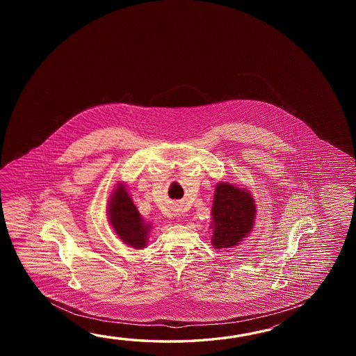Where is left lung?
<instances>
[{
	"label": "left lung",
	"instance_id": "8db88e82",
	"mask_svg": "<svg viewBox=\"0 0 356 356\" xmlns=\"http://www.w3.org/2000/svg\"><path fill=\"white\" fill-rule=\"evenodd\" d=\"M254 215V200L247 191L224 181L219 183L212 204L213 248H229L241 242L252 230Z\"/></svg>",
	"mask_w": 356,
	"mask_h": 356
}]
</instances>
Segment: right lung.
<instances>
[{
	"instance_id": "add662e5",
	"label": "right lung",
	"mask_w": 356,
	"mask_h": 356,
	"mask_svg": "<svg viewBox=\"0 0 356 356\" xmlns=\"http://www.w3.org/2000/svg\"><path fill=\"white\" fill-rule=\"evenodd\" d=\"M108 215L114 232L123 242L134 248H145L150 225L141 219L140 212L129 196L126 187L120 184L114 191Z\"/></svg>"
}]
</instances>
